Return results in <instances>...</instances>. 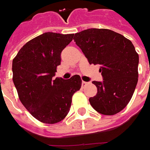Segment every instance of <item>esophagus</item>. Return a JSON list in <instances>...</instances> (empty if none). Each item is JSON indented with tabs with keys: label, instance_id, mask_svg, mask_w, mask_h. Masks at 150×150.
I'll use <instances>...</instances> for the list:
<instances>
[{
	"label": "esophagus",
	"instance_id": "1",
	"mask_svg": "<svg viewBox=\"0 0 150 150\" xmlns=\"http://www.w3.org/2000/svg\"><path fill=\"white\" fill-rule=\"evenodd\" d=\"M88 83H87V82H84V81L82 82V86H83V87H85V86L88 85Z\"/></svg>",
	"mask_w": 150,
	"mask_h": 150
}]
</instances>
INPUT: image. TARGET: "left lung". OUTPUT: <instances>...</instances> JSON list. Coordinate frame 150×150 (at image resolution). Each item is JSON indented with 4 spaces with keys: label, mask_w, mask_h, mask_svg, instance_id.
I'll list each match as a JSON object with an SVG mask.
<instances>
[{
    "label": "left lung",
    "mask_w": 150,
    "mask_h": 150,
    "mask_svg": "<svg viewBox=\"0 0 150 150\" xmlns=\"http://www.w3.org/2000/svg\"><path fill=\"white\" fill-rule=\"evenodd\" d=\"M74 42L90 64H98L103 82L93 81L98 93L89 98L97 112L114 115L129 103L138 83L139 54L123 35L108 29L91 28L74 35Z\"/></svg>",
    "instance_id": "1"
}]
</instances>
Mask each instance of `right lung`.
<instances>
[{
    "mask_svg": "<svg viewBox=\"0 0 150 150\" xmlns=\"http://www.w3.org/2000/svg\"><path fill=\"white\" fill-rule=\"evenodd\" d=\"M74 34L45 32L26 42L12 61L13 83L27 111L44 124H56L67 115L72 95L81 88L79 75L53 78L61 52Z\"/></svg>",
    "mask_w": 150,
    "mask_h": 150,
    "instance_id": "add662e5",
    "label": "right lung"
}]
</instances>
